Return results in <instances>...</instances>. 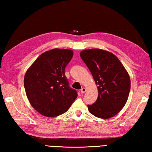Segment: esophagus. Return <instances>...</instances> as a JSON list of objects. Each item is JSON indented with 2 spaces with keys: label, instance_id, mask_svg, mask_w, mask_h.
Returning <instances> with one entry per match:
<instances>
[{
  "label": "esophagus",
  "instance_id": "34e87169",
  "mask_svg": "<svg viewBox=\"0 0 152 152\" xmlns=\"http://www.w3.org/2000/svg\"><path fill=\"white\" fill-rule=\"evenodd\" d=\"M86 89L85 88H82L81 89V93H84L86 92Z\"/></svg>",
  "mask_w": 152,
  "mask_h": 152
}]
</instances>
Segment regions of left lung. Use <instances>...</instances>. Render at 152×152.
Here are the masks:
<instances>
[{
    "mask_svg": "<svg viewBox=\"0 0 152 152\" xmlns=\"http://www.w3.org/2000/svg\"><path fill=\"white\" fill-rule=\"evenodd\" d=\"M80 57L98 86V97L88 104L89 112L102 119L110 118L124 107L131 89L129 74L118 58L100 49L83 50Z\"/></svg>",
    "mask_w": 152,
    "mask_h": 152,
    "instance_id": "left-lung-1",
    "label": "left lung"
}]
</instances>
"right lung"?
I'll use <instances>...</instances> for the list:
<instances>
[{
  "instance_id": "1",
  "label": "right lung",
  "mask_w": 152,
  "mask_h": 152,
  "mask_svg": "<svg viewBox=\"0 0 152 152\" xmlns=\"http://www.w3.org/2000/svg\"><path fill=\"white\" fill-rule=\"evenodd\" d=\"M73 56L70 50L53 49L42 53L25 73L24 87L32 106L40 114L55 117L66 112L78 96L64 70Z\"/></svg>"
}]
</instances>
